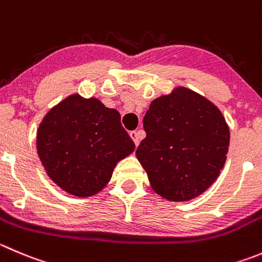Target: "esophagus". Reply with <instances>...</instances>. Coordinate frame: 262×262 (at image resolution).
Here are the masks:
<instances>
[{
    "instance_id": "esophagus-1",
    "label": "esophagus",
    "mask_w": 262,
    "mask_h": 262,
    "mask_svg": "<svg viewBox=\"0 0 262 262\" xmlns=\"http://www.w3.org/2000/svg\"><path fill=\"white\" fill-rule=\"evenodd\" d=\"M129 136H130V138L133 139L134 144H136V146H138V144H139V134H138V132H136V130L130 132V133H129Z\"/></svg>"
}]
</instances>
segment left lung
Here are the masks:
<instances>
[{
    "mask_svg": "<svg viewBox=\"0 0 262 262\" xmlns=\"http://www.w3.org/2000/svg\"><path fill=\"white\" fill-rule=\"evenodd\" d=\"M143 128L146 138L136 155L157 194L189 201L219 177L229 148V126L206 97L189 88H174L152 101Z\"/></svg>",
    "mask_w": 262,
    "mask_h": 262,
    "instance_id": "1",
    "label": "left lung"
}]
</instances>
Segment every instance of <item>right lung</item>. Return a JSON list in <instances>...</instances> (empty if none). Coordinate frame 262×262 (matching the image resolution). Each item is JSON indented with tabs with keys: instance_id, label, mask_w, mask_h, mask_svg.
I'll use <instances>...</instances> for the list:
<instances>
[{
	"instance_id": "right-lung-1",
	"label": "right lung",
	"mask_w": 262,
	"mask_h": 262,
	"mask_svg": "<svg viewBox=\"0 0 262 262\" xmlns=\"http://www.w3.org/2000/svg\"><path fill=\"white\" fill-rule=\"evenodd\" d=\"M134 148L120 114L79 93L51 108L37 132L38 156L47 175L77 197L102 190L116 164Z\"/></svg>"
}]
</instances>
